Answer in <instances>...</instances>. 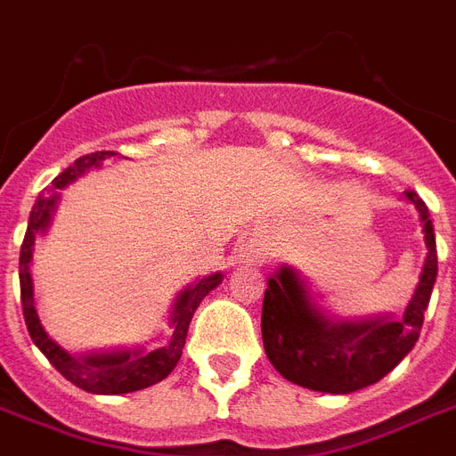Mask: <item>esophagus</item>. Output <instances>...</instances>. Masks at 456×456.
Here are the masks:
<instances>
[{"mask_svg":"<svg viewBox=\"0 0 456 456\" xmlns=\"http://www.w3.org/2000/svg\"><path fill=\"white\" fill-rule=\"evenodd\" d=\"M246 257H250L253 263H260V260H263V253H260V250H256V248H248Z\"/></svg>","mask_w":456,"mask_h":456,"instance_id":"1","label":"esophagus"}]
</instances>
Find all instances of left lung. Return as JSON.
<instances>
[{
  "instance_id": "obj_1",
  "label": "left lung",
  "mask_w": 456,
  "mask_h": 456,
  "mask_svg": "<svg viewBox=\"0 0 456 456\" xmlns=\"http://www.w3.org/2000/svg\"><path fill=\"white\" fill-rule=\"evenodd\" d=\"M404 196L421 215L428 256L403 319L333 322L317 310L291 267H281L267 281L260 324L263 343L267 360L284 379L322 393H354L381 381L414 347L438 277V250L428 206L411 189Z\"/></svg>"
}]
</instances>
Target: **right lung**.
<instances>
[{"label":"right lung","instance_id":"right-lung-1","mask_svg":"<svg viewBox=\"0 0 456 456\" xmlns=\"http://www.w3.org/2000/svg\"><path fill=\"white\" fill-rule=\"evenodd\" d=\"M116 151H96L87 156L77 158L70 167L61 172L59 177L52 182L49 191L63 189L73 179H77L89 167H99L106 158H113ZM56 206V193H39L35 206L30 210V220H28V232H25L23 246H20V305H23V317L30 331L32 343L45 353V357L52 362L53 367L59 369L61 376H66L68 381L75 383L77 388L96 393V395H120V393H132V390L149 388L153 383L163 381L165 376L170 374L172 369L177 367L179 357H182V347L186 343V331H189V322H191L193 312L206 298L208 293L213 291L215 286L222 284V274H210V277L200 279L199 284L186 289L175 303V317H172V338L167 346L151 350V353H109V354H87V357H75L59 347L49 336H46L45 326L39 322L37 310H35V293H32V277H30V257L32 246H35V234L39 229L46 227V222L52 217V210Z\"/></svg>","mask_w":456,"mask_h":456}]
</instances>
